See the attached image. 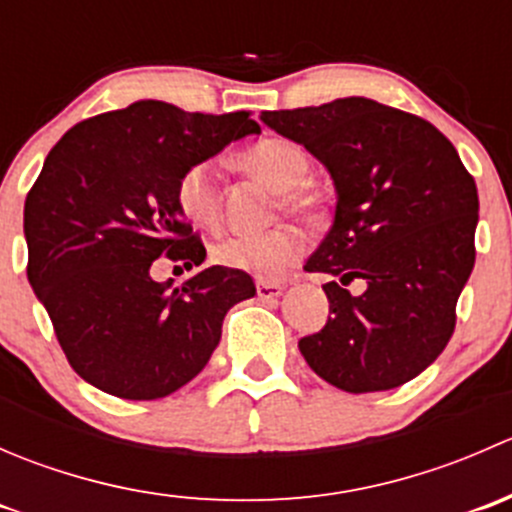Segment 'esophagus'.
I'll list each match as a JSON object with an SVG mask.
<instances>
[{
  "label": "esophagus",
  "instance_id": "34e87169",
  "mask_svg": "<svg viewBox=\"0 0 512 512\" xmlns=\"http://www.w3.org/2000/svg\"><path fill=\"white\" fill-rule=\"evenodd\" d=\"M255 289H257V297L260 299H275L285 292V287H282L280 282H265V280L255 282Z\"/></svg>",
  "mask_w": 512,
  "mask_h": 512
}]
</instances>
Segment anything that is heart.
Returning a JSON list of instances; mask_svg holds the SVG:
<instances>
[{
  "label": "heart",
  "instance_id": "heart-1",
  "mask_svg": "<svg viewBox=\"0 0 512 512\" xmlns=\"http://www.w3.org/2000/svg\"><path fill=\"white\" fill-rule=\"evenodd\" d=\"M240 163L250 173L282 190V208L297 218H317L322 200L307 188L312 156L302 143L285 136H265L240 153ZM175 203L193 225L215 227L223 215L220 173L213 160H198L180 173L175 183ZM307 252V237L292 225L267 232H235L213 247V257L227 270L245 272L260 280H275L297 265Z\"/></svg>",
  "mask_w": 512,
  "mask_h": 512
}]
</instances>
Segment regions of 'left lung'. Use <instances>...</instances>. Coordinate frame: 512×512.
<instances>
[{"label": "left lung", "mask_w": 512, "mask_h": 512, "mask_svg": "<svg viewBox=\"0 0 512 512\" xmlns=\"http://www.w3.org/2000/svg\"><path fill=\"white\" fill-rule=\"evenodd\" d=\"M262 121L327 165L334 223L307 260L329 319L299 339L314 374L349 394L406 384L438 359L476 262L478 190L453 143L414 113L337 98ZM367 289L354 298L349 281Z\"/></svg>", "instance_id": "left-lung-1"}]
</instances>
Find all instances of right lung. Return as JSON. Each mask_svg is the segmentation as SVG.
<instances>
[{"mask_svg":"<svg viewBox=\"0 0 512 512\" xmlns=\"http://www.w3.org/2000/svg\"><path fill=\"white\" fill-rule=\"evenodd\" d=\"M260 133L247 111L188 113L136 101L61 136L24 203L29 285L49 312L71 369L128 401L173 394L200 374L232 304L255 297L252 277L213 265L168 289L158 257L205 260L175 203L188 165Z\"/></svg>","mask_w":512,"mask_h":512,"instance_id":"right-lung-1","label":"right lung"}]
</instances>
